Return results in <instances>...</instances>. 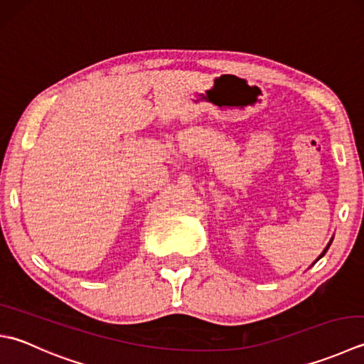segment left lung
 Returning a JSON list of instances; mask_svg holds the SVG:
<instances>
[{
	"label": "left lung",
	"mask_w": 364,
	"mask_h": 364,
	"mask_svg": "<svg viewBox=\"0 0 364 364\" xmlns=\"http://www.w3.org/2000/svg\"><path fill=\"white\" fill-rule=\"evenodd\" d=\"M330 245H331V241H330V243H328V246H326V247H325V251L322 252V255H320V257H318L317 260H320V259H322V257H323V255H325V252H326V251H328V247H330Z\"/></svg>",
	"instance_id": "1"
}]
</instances>
